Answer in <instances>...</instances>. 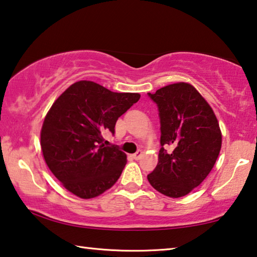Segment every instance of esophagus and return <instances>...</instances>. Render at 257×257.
Listing matches in <instances>:
<instances>
[{"label": "esophagus", "instance_id": "1", "mask_svg": "<svg viewBox=\"0 0 257 257\" xmlns=\"http://www.w3.org/2000/svg\"><path fill=\"white\" fill-rule=\"evenodd\" d=\"M142 154H144V153H142L141 150H138L136 154H133V155H132V157H133L134 159H140V158H141V156H142Z\"/></svg>", "mask_w": 257, "mask_h": 257}]
</instances>
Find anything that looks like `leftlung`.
Masks as SVG:
<instances>
[{
	"instance_id": "obj_1",
	"label": "left lung",
	"mask_w": 257,
	"mask_h": 257,
	"mask_svg": "<svg viewBox=\"0 0 257 257\" xmlns=\"http://www.w3.org/2000/svg\"><path fill=\"white\" fill-rule=\"evenodd\" d=\"M148 96L158 107L162 148L156 168L147 178L157 191L179 198L212 171L222 145L220 126L207 101L190 84H171Z\"/></svg>"
}]
</instances>
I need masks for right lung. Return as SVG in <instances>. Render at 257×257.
I'll list each match as a JSON object with an SVG mask.
<instances>
[{"label": "right lung", "instance_id": "1", "mask_svg": "<svg viewBox=\"0 0 257 257\" xmlns=\"http://www.w3.org/2000/svg\"><path fill=\"white\" fill-rule=\"evenodd\" d=\"M139 99V93L79 81L54 101L42 126L41 147L46 165L67 190L89 199L116 183L126 155L118 146H107L103 134L115 133L118 117Z\"/></svg>", "mask_w": 257, "mask_h": 257}]
</instances>
